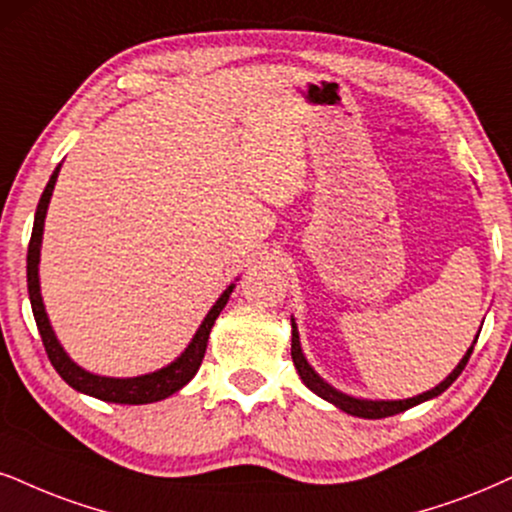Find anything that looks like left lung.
Instances as JSON below:
<instances>
[{
    "label": "left lung",
    "mask_w": 512,
    "mask_h": 512,
    "mask_svg": "<svg viewBox=\"0 0 512 512\" xmlns=\"http://www.w3.org/2000/svg\"><path fill=\"white\" fill-rule=\"evenodd\" d=\"M475 342H477V339H475ZM470 356H472V346L468 349V353H465V356H463V361L458 363V368L453 370L451 375L439 384V387L425 391V394L413 396V399H406V401H363V399H353V396H346V394H342V391L332 389L330 384L323 382L318 375H315V370L311 368V365H308V361L304 358V353H301L299 332H296V325L292 323V361H294V368H296V372H299L301 380H304V384H306L308 389L315 391V394H318V396H323L325 401L334 403V406L346 410V413H349V415H356V418H368V420L389 418V415L403 413V410L418 406V403H422V401L434 399V396H439L441 391H446L453 382H456V377L465 370V365H468Z\"/></svg>",
    "instance_id": "left-lung-1"
}]
</instances>
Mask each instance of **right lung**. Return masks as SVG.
Here are the masks:
<instances>
[{"mask_svg":"<svg viewBox=\"0 0 512 512\" xmlns=\"http://www.w3.org/2000/svg\"><path fill=\"white\" fill-rule=\"evenodd\" d=\"M59 170H61V166H56L52 178H49V182H47V187H44L40 204H37V211H35L33 235H30V244H28V294H30V306H33V315H35L37 330H40L44 351H47L54 370L59 372L63 380L71 384L73 389L82 391V394L97 396V399L111 401V403H130V406L166 399V396L175 394V391L185 387V384L192 380L194 375H197L199 365H201V361H204L208 334H211L213 323H216L220 311H223L227 299H230L232 287L225 289L223 296L216 301V306L208 311L204 323H201V327H199V332L194 334L192 344H189L185 353H182L178 361L170 363L168 368H163L159 372H151V375L132 377V380L99 377V375H92V372L78 368V365H75L71 358L66 356V351L61 349V344L56 342L52 327H49L47 313H44L42 296H40V277H37L44 216H47V206H49V199H52V189H54L56 178H59Z\"/></svg>","mask_w":512,"mask_h":512,"instance_id":"1","label":"right lung"}]
</instances>
